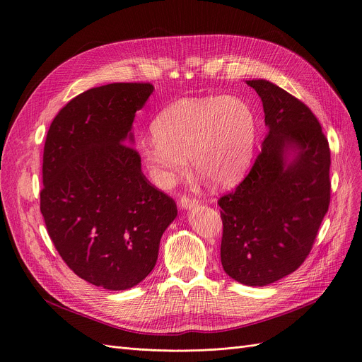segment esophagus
I'll return each mask as SVG.
<instances>
[{"mask_svg":"<svg viewBox=\"0 0 362 362\" xmlns=\"http://www.w3.org/2000/svg\"><path fill=\"white\" fill-rule=\"evenodd\" d=\"M179 206H180L183 210H190V209H193V207L197 206V202H196L194 199H190V197H187V196H183V197H180V200H179Z\"/></svg>","mask_w":362,"mask_h":362,"instance_id":"obj_1","label":"esophagus"}]
</instances>
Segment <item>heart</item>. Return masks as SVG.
Returning <instances> with one entry per match:
<instances>
[{
    "instance_id": "1",
    "label": "heart",
    "mask_w": 362,
    "mask_h": 362,
    "mask_svg": "<svg viewBox=\"0 0 362 362\" xmlns=\"http://www.w3.org/2000/svg\"><path fill=\"white\" fill-rule=\"evenodd\" d=\"M152 134L136 142L151 180L169 189L187 169L218 189L235 185L253 159L257 120L250 105L237 96L182 98L153 120Z\"/></svg>"
}]
</instances>
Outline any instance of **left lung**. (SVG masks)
Returning a JSON list of instances; mask_svg holds the SVG:
<instances>
[{
  "label": "left lung",
  "mask_w": 362,
  "mask_h": 362,
  "mask_svg": "<svg viewBox=\"0 0 362 362\" xmlns=\"http://www.w3.org/2000/svg\"><path fill=\"white\" fill-rule=\"evenodd\" d=\"M263 102L267 134L250 173L217 202L220 259L233 280L272 284L308 256L329 204V148L314 113L266 79L246 81Z\"/></svg>",
  "instance_id": "obj_1"
}]
</instances>
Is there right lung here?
Masks as SVG:
<instances>
[{
  "label": "right lung",
  "mask_w": 362,
  "mask_h": 362,
  "mask_svg": "<svg viewBox=\"0 0 362 362\" xmlns=\"http://www.w3.org/2000/svg\"><path fill=\"white\" fill-rule=\"evenodd\" d=\"M151 83H109L69 100L49 127L41 213L66 266L85 281L128 290L153 270L177 216L142 173L132 124Z\"/></svg>",
  "instance_id": "add662e5"
}]
</instances>
